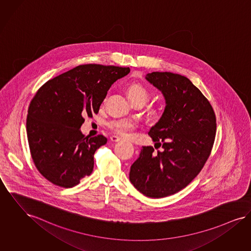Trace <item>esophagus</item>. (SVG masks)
Masks as SVG:
<instances>
[{
	"mask_svg": "<svg viewBox=\"0 0 251 251\" xmlns=\"http://www.w3.org/2000/svg\"><path fill=\"white\" fill-rule=\"evenodd\" d=\"M121 139L120 137H117V136H112V137H111V140H112V142H118V141H120Z\"/></svg>",
	"mask_w": 251,
	"mask_h": 251,
	"instance_id": "34e87169",
	"label": "esophagus"
}]
</instances>
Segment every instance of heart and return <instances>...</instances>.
<instances>
[{
	"label": "heart",
	"instance_id": "b5f03b06",
	"mask_svg": "<svg viewBox=\"0 0 251 251\" xmlns=\"http://www.w3.org/2000/svg\"><path fill=\"white\" fill-rule=\"evenodd\" d=\"M127 95L132 102H146L150 98V92L148 89L140 84H130L127 88ZM152 113H156L155 110H152ZM109 129L116 135L126 137L131 131L137 127V123L133 119L129 118H121V119H113L108 123Z\"/></svg>",
	"mask_w": 251,
	"mask_h": 251
}]
</instances>
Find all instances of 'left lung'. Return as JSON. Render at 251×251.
Segmentation results:
<instances>
[{"mask_svg": "<svg viewBox=\"0 0 251 251\" xmlns=\"http://www.w3.org/2000/svg\"><path fill=\"white\" fill-rule=\"evenodd\" d=\"M145 78L163 93L167 106L149 131L154 147H142L130 167L129 179L142 195L162 198L185 188L204 167L213 147L216 115L185 76L153 72Z\"/></svg>", "mask_w": 251, "mask_h": 251, "instance_id": "8db88e82", "label": "left lung"}]
</instances>
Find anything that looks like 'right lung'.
I'll list each match as a JSON object with an SVG mask.
<instances>
[{"label": "right lung", "mask_w": 251, "mask_h": 251, "mask_svg": "<svg viewBox=\"0 0 251 251\" xmlns=\"http://www.w3.org/2000/svg\"><path fill=\"white\" fill-rule=\"evenodd\" d=\"M129 68L77 66L42 85L28 106L27 136L33 163L48 181L72 188L89 176L94 154L107 143L102 135L84 136V116L98 113L108 90Z\"/></svg>", "instance_id": "1"}]
</instances>
